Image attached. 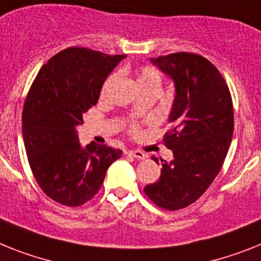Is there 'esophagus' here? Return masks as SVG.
Returning <instances> with one entry per match:
<instances>
[{
    "label": "esophagus",
    "instance_id": "esophagus-1",
    "mask_svg": "<svg viewBox=\"0 0 261 261\" xmlns=\"http://www.w3.org/2000/svg\"><path fill=\"white\" fill-rule=\"evenodd\" d=\"M127 155H130V156L133 158H137V159H146V154L138 150H128L127 151Z\"/></svg>",
    "mask_w": 261,
    "mask_h": 261
}]
</instances>
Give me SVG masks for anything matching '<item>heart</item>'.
I'll return each mask as SVG.
<instances>
[{
	"label": "heart",
	"instance_id": "heart-1",
	"mask_svg": "<svg viewBox=\"0 0 261 261\" xmlns=\"http://www.w3.org/2000/svg\"><path fill=\"white\" fill-rule=\"evenodd\" d=\"M138 85L139 87L141 86H146V85H161L162 82V75L159 73V70L155 69L154 66H142L141 69L138 70V76H137ZM111 82V78L105 83L103 90H102V93L106 91V89L109 87ZM128 133L131 134H135L138 133V127L137 124H130L128 126Z\"/></svg>",
	"mask_w": 261,
	"mask_h": 261
}]
</instances>
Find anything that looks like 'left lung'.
<instances>
[{
	"label": "left lung",
	"mask_w": 261,
	"mask_h": 261,
	"mask_svg": "<svg viewBox=\"0 0 261 261\" xmlns=\"http://www.w3.org/2000/svg\"><path fill=\"white\" fill-rule=\"evenodd\" d=\"M151 61L175 82L171 127L163 137L174 158L143 191L158 207L176 211L198 200L222 170L233 133V106L228 85L204 57L180 51Z\"/></svg>",
	"instance_id": "left-lung-1"
}]
</instances>
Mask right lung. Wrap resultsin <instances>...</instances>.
I'll return each mask as SVG.
<instances>
[{
  "mask_svg": "<svg viewBox=\"0 0 261 261\" xmlns=\"http://www.w3.org/2000/svg\"><path fill=\"white\" fill-rule=\"evenodd\" d=\"M126 54H105L82 46L62 50L41 67L26 95L22 134L37 183L50 199L78 207L94 198L118 148L91 142L82 147L76 126L95 106L107 75Z\"/></svg>",
  "mask_w": 261,
  "mask_h": 261,
  "instance_id": "add662e5",
  "label": "right lung"
}]
</instances>
